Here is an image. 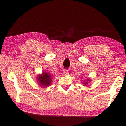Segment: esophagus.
Masks as SVG:
<instances>
[{"label": "esophagus", "instance_id": "esophagus-1", "mask_svg": "<svg viewBox=\"0 0 126 126\" xmlns=\"http://www.w3.org/2000/svg\"><path fill=\"white\" fill-rule=\"evenodd\" d=\"M69 70H67V69H64L63 71V74L64 75H68L69 74Z\"/></svg>", "mask_w": 126, "mask_h": 126}]
</instances>
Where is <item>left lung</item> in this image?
<instances>
[{"label":"left lung","instance_id":"1","mask_svg":"<svg viewBox=\"0 0 126 126\" xmlns=\"http://www.w3.org/2000/svg\"><path fill=\"white\" fill-rule=\"evenodd\" d=\"M90 79H86V80L84 81V82H83V83L84 84V85H86L87 84H88L89 82H90Z\"/></svg>","mask_w":126,"mask_h":126}]
</instances>
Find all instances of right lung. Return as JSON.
I'll use <instances>...</instances> for the list:
<instances>
[{
    "label": "right lung",
    "mask_w": 126,
    "mask_h": 126,
    "mask_svg": "<svg viewBox=\"0 0 126 126\" xmlns=\"http://www.w3.org/2000/svg\"><path fill=\"white\" fill-rule=\"evenodd\" d=\"M37 79L40 85L43 87L49 86L52 83L51 75L47 72H43L41 74L37 75Z\"/></svg>",
    "instance_id": "obj_1"
}]
</instances>
